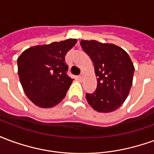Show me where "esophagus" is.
Wrapping results in <instances>:
<instances>
[{"label":"esophagus","mask_w":154,"mask_h":154,"mask_svg":"<svg viewBox=\"0 0 154 154\" xmlns=\"http://www.w3.org/2000/svg\"><path fill=\"white\" fill-rule=\"evenodd\" d=\"M77 78H78V80L82 81V78H83V75H82V74H81V75H79V76L77 77Z\"/></svg>","instance_id":"esophagus-1"}]
</instances>
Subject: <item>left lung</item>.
I'll return each instance as SVG.
<instances>
[{
    "label": "left lung",
    "instance_id": "left-lung-1",
    "mask_svg": "<svg viewBox=\"0 0 154 154\" xmlns=\"http://www.w3.org/2000/svg\"><path fill=\"white\" fill-rule=\"evenodd\" d=\"M80 44L92 61L97 77V89L86 93L87 102L98 112L116 110L126 100L132 86L134 67L129 54L112 44L82 40Z\"/></svg>",
    "mask_w": 154,
    "mask_h": 154
}]
</instances>
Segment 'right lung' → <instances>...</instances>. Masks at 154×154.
Here are the masks:
<instances>
[{
	"instance_id": "1",
	"label": "right lung",
	"mask_w": 154,
	"mask_h": 154,
	"mask_svg": "<svg viewBox=\"0 0 154 154\" xmlns=\"http://www.w3.org/2000/svg\"><path fill=\"white\" fill-rule=\"evenodd\" d=\"M77 43L69 38L25 50L17 59L20 81L25 95L42 108H50L63 99L72 79L67 75L65 55Z\"/></svg>"
}]
</instances>
